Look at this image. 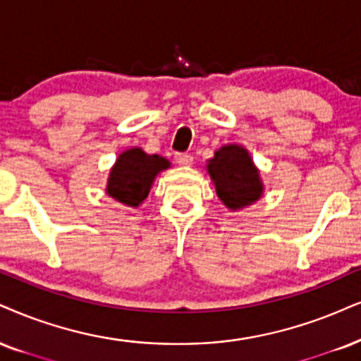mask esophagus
Instances as JSON below:
<instances>
[{"mask_svg": "<svg viewBox=\"0 0 361 361\" xmlns=\"http://www.w3.org/2000/svg\"><path fill=\"white\" fill-rule=\"evenodd\" d=\"M173 159H176V162L179 164V166H190V164H192V155L190 154L177 152L173 155Z\"/></svg>", "mask_w": 361, "mask_h": 361, "instance_id": "1", "label": "esophagus"}]
</instances>
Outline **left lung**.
<instances>
[{"mask_svg":"<svg viewBox=\"0 0 361 361\" xmlns=\"http://www.w3.org/2000/svg\"><path fill=\"white\" fill-rule=\"evenodd\" d=\"M207 171L214 180L217 195L229 209L246 207L261 197L259 172L243 147H222L214 159L209 160Z\"/></svg>","mask_w":361,"mask_h":361,"instance_id":"8db88e82","label":"left lung"}]
</instances>
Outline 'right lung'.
Returning a JSON list of instances; mask_svg holds the SVG:
<instances>
[{
	"mask_svg": "<svg viewBox=\"0 0 361 361\" xmlns=\"http://www.w3.org/2000/svg\"><path fill=\"white\" fill-rule=\"evenodd\" d=\"M169 166V160L160 155H149L142 149L127 150L110 172L106 192L127 206H139L149 195L155 176Z\"/></svg>",
	"mask_w": 361,
	"mask_h": 361,
	"instance_id": "obj_1",
	"label": "right lung"
}]
</instances>
